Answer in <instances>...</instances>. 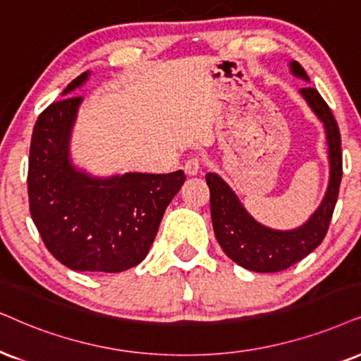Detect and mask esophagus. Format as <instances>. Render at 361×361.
Here are the masks:
<instances>
[{
	"label": "esophagus",
	"instance_id": "obj_1",
	"mask_svg": "<svg viewBox=\"0 0 361 361\" xmlns=\"http://www.w3.org/2000/svg\"><path fill=\"white\" fill-rule=\"evenodd\" d=\"M200 170H202V159L200 158H190L186 159L185 161V173L188 176H196L200 173Z\"/></svg>",
	"mask_w": 361,
	"mask_h": 361
}]
</instances>
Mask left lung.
<instances>
[{
  "label": "left lung",
  "instance_id": "1",
  "mask_svg": "<svg viewBox=\"0 0 361 361\" xmlns=\"http://www.w3.org/2000/svg\"><path fill=\"white\" fill-rule=\"evenodd\" d=\"M290 70L296 78L310 81L307 71L298 61H291ZM300 93L325 126L328 159H330V181H328L325 198L307 223L295 230H271L258 223L246 212L238 196L216 173H207L214 236L223 252L246 270L258 273L281 271L312 253L325 238L333 209L338 200L341 175H343L338 125L330 106L317 90L307 86L300 90Z\"/></svg>",
  "mask_w": 361,
  "mask_h": 361
}]
</instances>
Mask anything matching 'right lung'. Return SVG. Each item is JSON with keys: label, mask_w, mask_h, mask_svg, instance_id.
Here are the masks:
<instances>
[{"label": "right lung", "mask_w": 361, "mask_h": 361, "mask_svg": "<svg viewBox=\"0 0 361 361\" xmlns=\"http://www.w3.org/2000/svg\"><path fill=\"white\" fill-rule=\"evenodd\" d=\"M81 73L63 94L88 80ZM83 98L51 103L36 120L28 165L30 213L48 252L76 271L118 273L141 263L163 213L185 183L168 175L94 178L70 159V136Z\"/></svg>", "instance_id": "1"}]
</instances>
